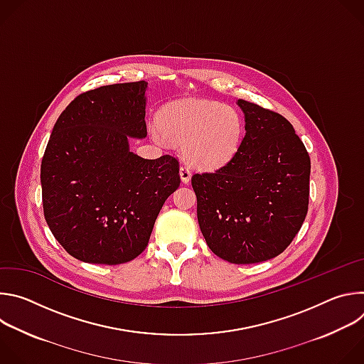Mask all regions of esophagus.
<instances>
[{
    "label": "esophagus",
    "instance_id": "1",
    "mask_svg": "<svg viewBox=\"0 0 364 364\" xmlns=\"http://www.w3.org/2000/svg\"><path fill=\"white\" fill-rule=\"evenodd\" d=\"M180 177H181V181L183 183H188L190 178H191V171L187 166H181L180 167Z\"/></svg>",
    "mask_w": 364,
    "mask_h": 364
}]
</instances>
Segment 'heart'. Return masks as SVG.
<instances>
[{
    "label": "heart",
    "mask_w": 364,
    "mask_h": 364,
    "mask_svg": "<svg viewBox=\"0 0 364 364\" xmlns=\"http://www.w3.org/2000/svg\"><path fill=\"white\" fill-rule=\"evenodd\" d=\"M159 124L151 127L152 138L183 145L184 159L203 170L228 164L243 138V119L233 107L207 99H181L161 111Z\"/></svg>",
    "instance_id": "b5f03b06"
}]
</instances>
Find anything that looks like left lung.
<instances>
[{"instance_id": "obj_1", "label": "left lung", "mask_w": 364, "mask_h": 364, "mask_svg": "<svg viewBox=\"0 0 364 364\" xmlns=\"http://www.w3.org/2000/svg\"><path fill=\"white\" fill-rule=\"evenodd\" d=\"M245 136L215 173L191 177L207 246L230 264H257L282 253L299 232L309 196L311 161L282 115L239 99Z\"/></svg>"}]
</instances>
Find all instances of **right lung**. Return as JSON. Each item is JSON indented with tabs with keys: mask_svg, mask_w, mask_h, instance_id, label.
Listing matches in <instances>:
<instances>
[{
	"mask_svg": "<svg viewBox=\"0 0 364 364\" xmlns=\"http://www.w3.org/2000/svg\"><path fill=\"white\" fill-rule=\"evenodd\" d=\"M145 80L75 97L60 114L40 170L46 222L73 257L119 265L148 245L163 204L180 186L178 160H145L129 138H145Z\"/></svg>",
	"mask_w": 364,
	"mask_h": 364,
	"instance_id": "obj_1",
	"label": "right lung"
}]
</instances>
